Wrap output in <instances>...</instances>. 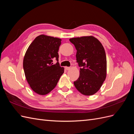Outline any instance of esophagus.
I'll return each mask as SVG.
<instances>
[{"label":"esophagus","instance_id":"1","mask_svg":"<svg viewBox=\"0 0 134 134\" xmlns=\"http://www.w3.org/2000/svg\"><path fill=\"white\" fill-rule=\"evenodd\" d=\"M65 69H66V70H70V67L66 66V67H65Z\"/></svg>","mask_w":134,"mask_h":134}]
</instances>
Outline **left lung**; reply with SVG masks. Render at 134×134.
<instances>
[{
  "mask_svg": "<svg viewBox=\"0 0 134 134\" xmlns=\"http://www.w3.org/2000/svg\"><path fill=\"white\" fill-rule=\"evenodd\" d=\"M80 75L74 84L82 94L91 96L98 92L106 77L107 59L104 47L93 36L72 38Z\"/></svg>",
  "mask_w": 134,
  "mask_h": 134,
  "instance_id": "1",
  "label": "left lung"
}]
</instances>
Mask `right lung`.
Masks as SVG:
<instances>
[{
	"label": "right lung",
	"mask_w": 134,
	"mask_h": 134,
	"mask_svg": "<svg viewBox=\"0 0 134 134\" xmlns=\"http://www.w3.org/2000/svg\"><path fill=\"white\" fill-rule=\"evenodd\" d=\"M62 40L44 35L37 36L28 47L23 59L27 82L40 95L50 93L56 87L64 69L59 63L58 51ZM55 59L57 63H52Z\"/></svg>",
	"instance_id": "right-lung-1"
}]
</instances>
